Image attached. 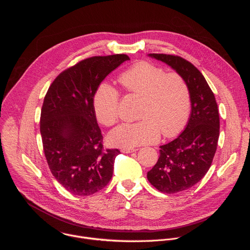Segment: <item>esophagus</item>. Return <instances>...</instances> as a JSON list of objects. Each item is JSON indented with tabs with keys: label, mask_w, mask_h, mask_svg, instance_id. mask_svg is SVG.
Returning a JSON list of instances; mask_svg holds the SVG:
<instances>
[{
	"label": "esophagus",
	"mask_w": 250,
	"mask_h": 250,
	"mask_svg": "<svg viewBox=\"0 0 250 250\" xmlns=\"http://www.w3.org/2000/svg\"><path fill=\"white\" fill-rule=\"evenodd\" d=\"M137 149L136 148H122V152H124V153H131V152H134V151H136Z\"/></svg>",
	"instance_id": "esophagus-1"
}]
</instances>
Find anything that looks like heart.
Returning <instances> with one entry per match:
<instances>
[{
    "label": "heart",
    "mask_w": 250,
    "mask_h": 250,
    "mask_svg": "<svg viewBox=\"0 0 250 250\" xmlns=\"http://www.w3.org/2000/svg\"><path fill=\"white\" fill-rule=\"evenodd\" d=\"M122 86L141 97L136 123L123 124L109 134L110 144L134 147L156 142L160 131L165 137L179 134L185 127L191 106L190 88L185 78L151 62L139 61L119 76ZM120 92L110 84H101L93 98V109L100 124L112 126L119 121Z\"/></svg>",
    "instance_id": "1"
}]
</instances>
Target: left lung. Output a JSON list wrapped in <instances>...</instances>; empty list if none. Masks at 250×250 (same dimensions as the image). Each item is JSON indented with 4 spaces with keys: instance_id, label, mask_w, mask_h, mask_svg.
I'll use <instances>...</instances> for the list:
<instances>
[{
    "instance_id": "8db88e82",
    "label": "left lung",
    "mask_w": 250,
    "mask_h": 250,
    "mask_svg": "<svg viewBox=\"0 0 250 250\" xmlns=\"http://www.w3.org/2000/svg\"><path fill=\"white\" fill-rule=\"evenodd\" d=\"M149 56L171 66L187 81L192 111L184 131L160 146V155L147 172V179L158 191L174 194L197 184L209 169L220 136V116L215 95L203 74L188 60L172 54Z\"/></svg>"
}]
</instances>
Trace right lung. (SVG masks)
<instances>
[{
    "instance_id": "add662e5",
    "label": "right lung",
    "mask_w": 250,
    "mask_h": 250,
    "mask_svg": "<svg viewBox=\"0 0 250 250\" xmlns=\"http://www.w3.org/2000/svg\"><path fill=\"white\" fill-rule=\"evenodd\" d=\"M126 60L125 54L83 59L62 71L44 97L41 114L44 155L55 179L74 195L95 194L113 177L120 150L104 148L93 98L101 82Z\"/></svg>"
}]
</instances>
